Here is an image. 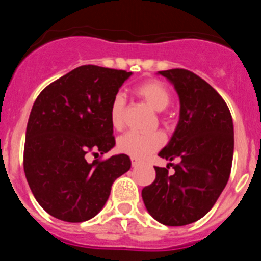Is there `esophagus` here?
Wrapping results in <instances>:
<instances>
[{
    "mask_svg": "<svg viewBox=\"0 0 261 261\" xmlns=\"http://www.w3.org/2000/svg\"><path fill=\"white\" fill-rule=\"evenodd\" d=\"M130 161H132V166H133V167H135V166H137L138 163L141 162V161H140V159H137V158H133V156H132V158H130Z\"/></svg>",
    "mask_w": 261,
    "mask_h": 261,
    "instance_id": "34e87169",
    "label": "esophagus"
}]
</instances>
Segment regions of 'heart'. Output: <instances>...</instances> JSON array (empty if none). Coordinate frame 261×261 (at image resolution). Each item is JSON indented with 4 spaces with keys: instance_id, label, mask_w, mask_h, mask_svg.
<instances>
[{
    "instance_id": "b5f03b06",
    "label": "heart",
    "mask_w": 261,
    "mask_h": 261,
    "mask_svg": "<svg viewBox=\"0 0 261 261\" xmlns=\"http://www.w3.org/2000/svg\"><path fill=\"white\" fill-rule=\"evenodd\" d=\"M136 94L150 106L154 111H163L171 100V95L167 87L159 81H147L136 87ZM124 111L125 99L121 94H117L110 107L111 125L116 130L124 128ZM165 144V136L161 132H126L117 140V149L121 153L133 158L141 159L150 155Z\"/></svg>"
}]
</instances>
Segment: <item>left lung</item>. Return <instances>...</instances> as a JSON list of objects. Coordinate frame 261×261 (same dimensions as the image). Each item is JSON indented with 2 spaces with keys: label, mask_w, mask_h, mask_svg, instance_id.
<instances>
[{
  "label": "left lung",
  "mask_w": 261,
  "mask_h": 261,
  "mask_svg": "<svg viewBox=\"0 0 261 261\" xmlns=\"http://www.w3.org/2000/svg\"><path fill=\"white\" fill-rule=\"evenodd\" d=\"M174 85L180 103L171 140L158 155L179 165L155 168V180L142 190L154 220L167 226L196 222L208 213L229 180L234 125L229 107L202 78L186 69L158 71Z\"/></svg>",
  "instance_id": "obj_1"
}]
</instances>
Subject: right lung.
I'll use <instances>...</instances> for the list:
<instances>
[{
  "mask_svg": "<svg viewBox=\"0 0 261 261\" xmlns=\"http://www.w3.org/2000/svg\"><path fill=\"white\" fill-rule=\"evenodd\" d=\"M132 71L84 65L45 87L32 106L23 167L36 201L66 222L102 211L117 177L130 168L126 154L89 163L87 153L115 146L110 107Z\"/></svg>",
  "mask_w": 261,
  "mask_h": 261,
  "instance_id": "add662e5",
  "label": "right lung"
}]
</instances>
